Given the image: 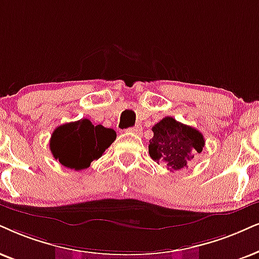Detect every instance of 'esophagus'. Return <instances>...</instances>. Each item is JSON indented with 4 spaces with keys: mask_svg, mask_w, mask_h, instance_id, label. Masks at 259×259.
Returning a JSON list of instances; mask_svg holds the SVG:
<instances>
[{
    "mask_svg": "<svg viewBox=\"0 0 259 259\" xmlns=\"http://www.w3.org/2000/svg\"><path fill=\"white\" fill-rule=\"evenodd\" d=\"M126 132L134 133V134H140L141 132H142V126H141V125H135V126H133V127H129V129H126Z\"/></svg>",
    "mask_w": 259,
    "mask_h": 259,
    "instance_id": "obj_1",
    "label": "esophagus"
}]
</instances>
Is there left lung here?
Wrapping results in <instances>:
<instances>
[{"label": "left lung", "instance_id": "8db88e82", "mask_svg": "<svg viewBox=\"0 0 259 259\" xmlns=\"http://www.w3.org/2000/svg\"><path fill=\"white\" fill-rule=\"evenodd\" d=\"M154 136L149 141V155L161 162L171 172L186 167L188 161L204 147V137L195 127L165 117L152 127Z\"/></svg>", "mask_w": 259, "mask_h": 259}]
</instances>
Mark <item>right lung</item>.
Masks as SVG:
<instances>
[{"label": "right lung", "instance_id": "obj_1", "mask_svg": "<svg viewBox=\"0 0 259 259\" xmlns=\"http://www.w3.org/2000/svg\"><path fill=\"white\" fill-rule=\"evenodd\" d=\"M116 136L113 129L101 124L96 125L90 119L82 118L57 126L51 135L50 150L65 167L80 171L99 159Z\"/></svg>", "mask_w": 259, "mask_h": 259}]
</instances>
